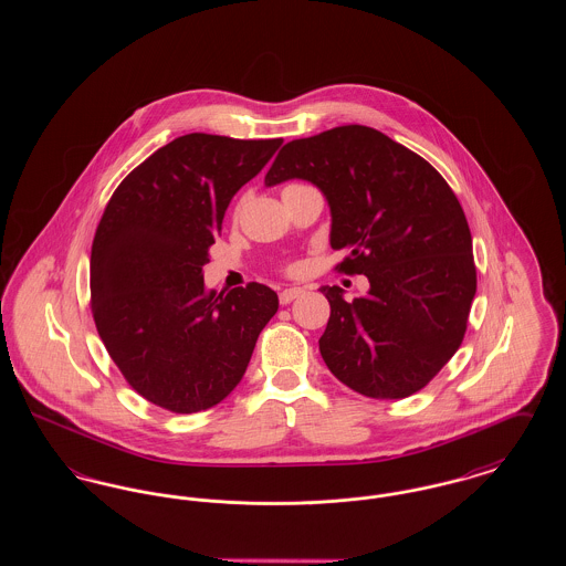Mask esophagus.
<instances>
[{"label": "esophagus", "instance_id": "1", "mask_svg": "<svg viewBox=\"0 0 566 566\" xmlns=\"http://www.w3.org/2000/svg\"><path fill=\"white\" fill-rule=\"evenodd\" d=\"M303 295V289H284L282 293H280V303L282 305H289L291 301H295L296 296Z\"/></svg>", "mask_w": 566, "mask_h": 566}]
</instances>
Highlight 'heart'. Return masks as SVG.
Listing matches in <instances>:
<instances>
[{
  "mask_svg": "<svg viewBox=\"0 0 566 566\" xmlns=\"http://www.w3.org/2000/svg\"><path fill=\"white\" fill-rule=\"evenodd\" d=\"M289 187H293V185H289Z\"/></svg>",
  "mask_w": 566,
  "mask_h": 566,
  "instance_id": "b5f03b06",
  "label": "heart"
}]
</instances>
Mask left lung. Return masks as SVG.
Instances as JSON below:
<instances>
[{
	"label": "left lung",
	"mask_w": 566,
	"mask_h": 566,
	"mask_svg": "<svg viewBox=\"0 0 566 566\" xmlns=\"http://www.w3.org/2000/svg\"><path fill=\"white\" fill-rule=\"evenodd\" d=\"M307 180L331 208V248L342 273L369 293L323 286L331 316L321 354L331 374L371 399L422 390L460 348L478 291L473 240L441 174L388 135L344 125L293 139L265 176Z\"/></svg>",
	"instance_id": "left-lung-1"
}]
</instances>
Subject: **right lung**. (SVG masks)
Wrapping results in <instances>:
<instances>
[{
    "label": "right lung",
    "mask_w": 566,
    "mask_h": 566,
    "mask_svg": "<svg viewBox=\"0 0 566 566\" xmlns=\"http://www.w3.org/2000/svg\"><path fill=\"white\" fill-rule=\"evenodd\" d=\"M280 144L182 135L109 197L91 248V310L109 358L146 401L195 413L242 381L277 295L259 282L216 295L203 265L233 195Z\"/></svg>",
    "instance_id": "right-lung-1"
}]
</instances>
